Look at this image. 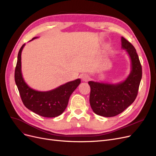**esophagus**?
Listing matches in <instances>:
<instances>
[{"mask_svg":"<svg viewBox=\"0 0 156 156\" xmlns=\"http://www.w3.org/2000/svg\"><path fill=\"white\" fill-rule=\"evenodd\" d=\"M81 79L83 81H87L90 79V77H89V75L87 74H84L81 76Z\"/></svg>","mask_w":156,"mask_h":156,"instance_id":"obj_1","label":"esophagus"}]
</instances>
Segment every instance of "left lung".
I'll return each mask as SVG.
<instances>
[{
  "instance_id": "1",
  "label": "left lung",
  "mask_w": 156,
  "mask_h": 156,
  "mask_svg": "<svg viewBox=\"0 0 156 156\" xmlns=\"http://www.w3.org/2000/svg\"><path fill=\"white\" fill-rule=\"evenodd\" d=\"M122 48L126 49L131 62V71L124 81L107 84L89 81L90 87V104L96 115L115 116L133 103L137 96L142 78V66L136 49L129 41L122 37Z\"/></svg>"
}]
</instances>
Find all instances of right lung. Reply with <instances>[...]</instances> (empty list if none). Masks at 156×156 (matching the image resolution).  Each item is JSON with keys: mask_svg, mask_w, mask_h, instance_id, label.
Segmentation results:
<instances>
[{"mask_svg": "<svg viewBox=\"0 0 156 156\" xmlns=\"http://www.w3.org/2000/svg\"><path fill=\"white\" fill-rule=\"evenodd\" d=\"M35 38L36 37L32 40ZM24 46L23 44L19 51L15 69V81L23 104L41 116L53 118L60 115L68 105L71 94L81 83V80L77 79L47 92L31 88L25 82L21 73V52Z\"/></svg>", "mask_w": 156, "mask_h": 156, "instance_id": "1", "label": "right lung"}]
</instances>
